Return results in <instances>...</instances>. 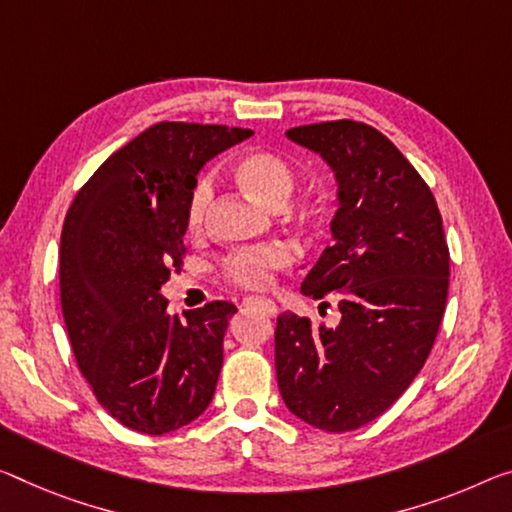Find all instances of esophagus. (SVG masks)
I'll return each mask as SVG.
<instances>
[{
  "label": "esophagus",
  "mask_w": 512,
  "mask_h": 512,
  "mask_svg": "<svg viewBox=\"0 0 512 512\" xmlns=\"http://www.w3.org/2000/svg\"><path fill=\"white\" fill-rule=\"evenodd\" d=\"M245 306H249V309L263 311V313H267V316H277V304H274L272 300H267V297H247Z\"/></svg>",
  "instance_id": "obj_1"
}]
</instances>
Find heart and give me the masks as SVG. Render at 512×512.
Listing matches in <instances>:
<instances>
[{
	"label": "heart",
	"instance_id": "obj_1",
	"mask_svg": "<svg viewBox=\"0 0 512 512\" xmlns=\"http://www.w3.org/2000/svg\"><path fill=\"white\" fill-rule=\"evenodd\" d=\"M235 180L258 201L272 208H281L295 187V169L286 157L272 151H249L233 164ZM212 201V178L196 180L187 199V229L201 231ZM290 263V254L283 247H261L235 251L224 258V277L242 288H265L272 283V274Z\"/></svg>",
	"mask_w": 512,
	"mask_h": 512
}]
</instances>
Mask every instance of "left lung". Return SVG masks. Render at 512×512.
<instances>
[{"label": "left lung", "mask_w": 512, "mask_h": 512, "mask_svg": "<svg viewBox=\"0 0 512 512\" xmlns=\"http://www.w3.org/2000/svg\"><path fill=\"white\" fill-rule=\"evenodd\" d=\"M286 137L318 153L336 176L334 240L302 293L336 295L341 320L325 327L281 313L279 391L309 426L357 430L410 387L437 338L451 274L442 215L426 180L373 125L325 121Z\"/></svg>", "instance_id": "8db88e82"}]
</instances>
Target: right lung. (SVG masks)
<instances>
[{
	"instance_id": "right-lung-1",
	"label": "right lung",
	"mask_w": 512,
	"mask_h": 512,
	"mask_svg": "<svg viewBox=\"0 0 512 512\" xmlns=\"http://www.w3.org/2000/svg\"><path fill=\"white\" fill-rule=\"evenodd\" d=\"M251 137L226 125L162 121L100 164L61 231V311L98 403L144 435L206 412L235 311L217 300L169 316L160 288L185 256L187 199L210 157Z\"/></svg>"
}]
</instances>
